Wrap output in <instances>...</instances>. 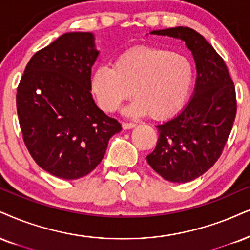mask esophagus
Instances as JSON below:
<instances>
[{"instance_id":"obj_1","label":"esophagus","mask_w":250,"mask_h":250,"mask_svg":"<svg viewBox=\"0 0 250 250\" xmlns=\"http://www.w3.org/2000/svg\"><path fill=\"white\" fill-rule=\"evenodd\" d=\"M122 126H123V128H124V130H130V128L134 127L135 124H134V123H123Z\"/></svg>"}]
</instances>
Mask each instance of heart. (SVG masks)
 <instances>
[{
  "mask_svg": "<svg viewBox=\"0 0 250 250\" xmlns=\"http://www.w3.org/2000/svg\"><path fill=\"white\" fill-rule=\"evenodd\" d=\"M195 76V64L188 55L165 47L138 46L120 53L113 67H97L90 85L98 105L106 112L118 109L133 90L135 101L126 112L148 113L150 118L163 120L184 106Z\"/></svg>",
  "mask_w": 250,
  "mask_h": 250,
  "instance_id": "heart-1",
  "label": "heart"
}]
</instances>
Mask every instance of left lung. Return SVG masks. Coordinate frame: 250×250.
<instances>
[{
	"mask_svg": "<svg viewBox=\"0 0 250 250\" xmlns=\"http://www.w3.org/2000/svg\"><path fill=\"white\" fill-rule=\"evenodd\" d=\"M150 35L181 39L193 55L195 90L187 106L156 126L159 140L147 162L169 182L187 183L202 176L220 158L236 115L235 87L223 58L190 27L154 30Z\"/></svg>",
	"mask_w": 250,
	"mask_h": 250,
	"instance_id": "obj_1",
	"label": "left lung"
}]
</instances>
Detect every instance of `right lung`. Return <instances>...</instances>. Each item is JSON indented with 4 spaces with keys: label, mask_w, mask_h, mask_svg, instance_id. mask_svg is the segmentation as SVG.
<instances>
[{
    "label": "right lung",
    "mask_w": 250,
    "mask_h": 250,
    "mask_svg": "<svg viewBox=\"0 0 250 250\" xmlns=\"http://www.w3.org/2000/svg\"><path fill=\"white\" fill-rule=\"evenodd\" d=\"M98 54L91 32L64 33L31 58L17 88L26 148L40 168L63 180L94 170L110 138L122 131L90 92Z\"/></svg>",
    "instance_id": "obj_1"
}]
</instances>
